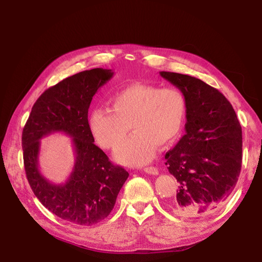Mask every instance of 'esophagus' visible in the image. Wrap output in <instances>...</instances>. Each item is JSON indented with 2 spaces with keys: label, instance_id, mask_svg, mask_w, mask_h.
Wrapping results in <instances>:
<instances>
[{
  "label": "esophagus",
  "instance_id": "obj_1",
  "mask_svg": "<svg viewBox=\"0 0 262 262\" xmlns=\"http://www.w3.org/2000/svg\"><path fill=\"white\" fill-rule=\"evenodd\" d=\"M144 171H145L146 173L153 174V176L159 173V170H158V168H155V166H146V168L144 169Z\"/></svg>",
  "mask_w": 262,
  "mask_h": 262
}]
</instances>
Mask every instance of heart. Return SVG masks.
I'll use <instances>...</instances> for the list:
<instances>
[{
    "instance_id": "heart-1",
    "label": "heart",
    "mask_w": 262,
    "mask_h": 262,
    "mask_svg": "<svg viewBox=\"0 0 262 262\" xmlns=\"http://www.w3.org/2000/svg\"><path fill=\"white\" fill-rule=\"evenodd\" d=\"M110 109L97 108L89 115V127L100 146L118 148L128 133L134 134L116 153L118 162L137 166L149 162L157 145L163 147L180 134L187 101L179 89L127 85L109 99Z\"/></svg>"
}]
</instances>
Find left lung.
I'll return each instance as SVG.
<instances>
[{
    "label": "left lung",
    "mask_w": 262,
    "mask_h": 262,
    "mask_svg": "<svg viewBox=\"0 0 262 262\" xmlns=\"http://www.w3.org/2000/svg\"><path fill=\"white\" fill-rule=\"evenodd\" d=\"M185 94L186 134L165 154L179 182L170 208L182 217L215 211L234 189L242 163V128L234 109L217 89L196 77L160 72Z\"/></svg>",
    "instance_id": "1"
}]
</instances>
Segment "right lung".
Here are the masks:
<instances>
[{"mask_svg": "<svg viewBox=\"0 0 262 262\" xmlns=\"http://www.w3.org/2000/svg\"><path fill=\"white\" fill-rule=\"evenodd\" d=\"M113 75L111 70L92 69L47 89L33 104L22 132L25 170L33 193L53 214L76 225L103 221L129 176L93 143L89 127L92 98ZM57 131L72 137L76 152L74 171L62 185L49 183L37 168L38 141Z\"/></svg>", "mask_w": 262, "mask_h": 262, "instance_id": "add662e5", "label": "right lung"}]
</instances>
